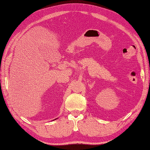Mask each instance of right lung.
Masks as SVG:
<instances>
[{"label":"right lung","instance_id":"1","mask_svg":"<svg viewBox=\"0 0 150 150\" xmlns=\"http://www.w3.org/2000/svg\"><path fill=\"white\" fill-rule=\"evenodd\" d=\"M57 118H56V119H55V120H57Z\"/></svg>","mask_w":150,"mask_h":150}]
</instances>
